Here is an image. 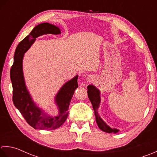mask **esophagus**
<instances>
[{
    "label": "esophagus",
    "mask_w": 157,
    "mask_h": 157,
    "mask_svg": "<svg viewBox=\"0 0 157 157\" xmlns=\"http://www.w3.org/2000/svg\"><path fill=\"white\" fill-rule=\"evenodd\" d=\"M91 79H92V78H91L90 76H89V77H87V81H90Z\"/></svg>",
    "instance_id": "34e87169"
}]
</instances>
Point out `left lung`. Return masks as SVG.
Here are the masks:
<instances>
[{
    "mask_svg": "<svg viewBox=\"0 0 157 157\" xmlns=\"http://www.w3.org/2000/svg\"><path fill=\"white\" fill-rule=\"evenodd\" d=\"M87 94L88 97L89 98V100L91 101L93 108L95 111V115L96 117V121L98 123V125L100 129L104 131V132L106 133H112L114 132L116 133L117 132H119V130L117 129H112L110 127H108L106 124H105L103 121L101 119V118L99 117L98 113V108L100 105V91L98 89L95 88L94 86L93 85H89L87 87Z\"/></svg>",
    "mask_w": 157,
    "mask_h": 157,
    "instance_id": "1",
    "label": "left lung"
}]
</instances>
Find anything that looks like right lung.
Segmentation results:
<instances>
[{
  "mask_svg": "<svg viewBox=\"0 0 157 157\" xmlns=\"http://www.w3.org/2000/svg\"><path fill=\"white\" fill-rule=\"evenodd\" d=\"M44 34H60V30L49 23L40 24L35 26L30 34L24 38L16 48L10 76L13 86V102L25 121L34 129L52 130L62 125L68 117L70 101L75 89L78 87V76L67 82L57 94L56 100L59 109L57 116H49L35 105L25 86L22 59L24 53L30 47L36 38Z\"/></svg>",
  "mask_w": 157,
  "mask_h": 157,
  "instance_id": "obj_1",
  "label": "right lung"
}]
</instances>
